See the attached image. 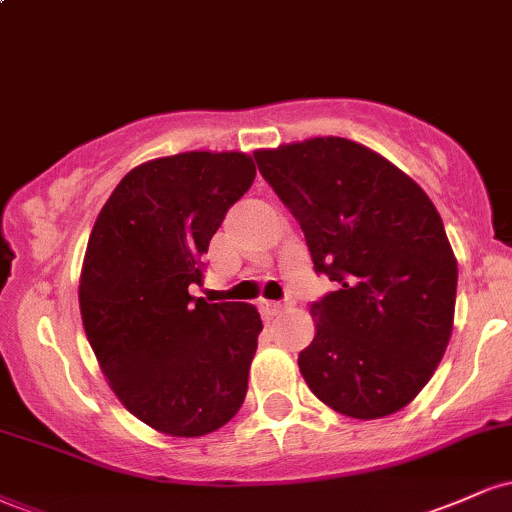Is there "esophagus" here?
<instances>
[{
    "label": "esophagus",
    "mask_w": 512,
    "mask_h": 512,
    "mask_svg": "<svg viewBox=\"0 0 512 512\" xmlns=\"http://www.w3.org/2000/svg\"><path fill=\"white\" fill-rule=\"evenodd\" d=\"M291 305V301L289 303H276V301H260V310L264 315H276V313H281V310H286Z\"/></svg>",
    "instance_id": "esophagus-1"
}]
</instances>
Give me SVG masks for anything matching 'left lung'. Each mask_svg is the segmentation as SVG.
Listing matches in <instances>:
<instances>
[{
  "mask_svg": "<svg viewBox=\"0 0 512 512\" xmlns=\"http://www.w3.org/2000/svg\"><path fill=\"white\" fill-rule=\"evenodd\" d=\"M264 180L337 291L310 305L298 354L310 392L351 419H383L424 390L448 349L457 260L428 195L404 170L344 137L255 151Z\"/></svg>",
  "mask_w": 512,
  "mask_h": 512,
  "instance_id": "obj_1",
  "label": "left lung"
}]
</instances>
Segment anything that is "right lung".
<instances>
[{
	"mask_svg": "<svg viewBox=\"0 0 512 512\" xmlns=\"http://www.w3.org/2000/svg\"><path fill=\"white\" fill-rule=\"evenodd\" d=\"M255 180L243 151H185L132 168L103 204L79 279L81 322L110 390L158 433L199 438L238 414L262 320L190 296L223 216Z\"/></svg>",
	"mask_w": 512,
	"mask_h": 512,
	"instance_id": "1",
	"label": "right lung"
}]
</instances>
